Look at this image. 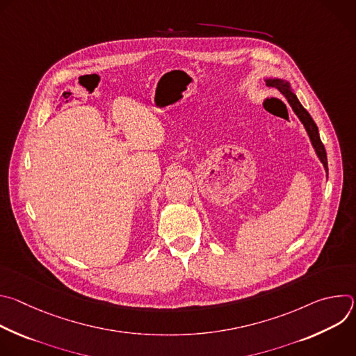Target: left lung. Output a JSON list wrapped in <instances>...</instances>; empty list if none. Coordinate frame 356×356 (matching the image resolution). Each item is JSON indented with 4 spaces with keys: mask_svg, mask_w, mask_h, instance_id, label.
<instances>
[{
    "mask_svg": "<svg viewBox=\"0 0 356 356\" xmlns=\"http://www.w3.org/2000/svg\"><path fill=\"white\" fill-rule=\"evenodd\" d=\"M266 81V86L268 87H276L282 95L287 99V103L290 104L293 113L297 115V118L300 120V122L302 124L304 129H306L309 138H310V142L316 150V155L317 158L320 159V162L323 163L327 175H328V162H327V152H325V147L320 139V134H318V128L316 125V122L313 121L312 115L309 114V111L304 108L301 106V103L298 101L297 95L294 94V90L291 88L290 83L287 80H283V79H277V77H266L265 79Z\"/></svg>",
    "mask_w": 356,
    "mask_h": 356,
    "instance_id": "8db88e82",
    "label": "left lung"
}]
</instances>
